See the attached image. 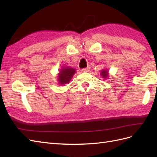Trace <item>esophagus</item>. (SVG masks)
Here are the masks:
<instances>
[{
    "label": "esophagus",
    "instance_id": "1",
    "mask_svg": "<svg viewBox=\"0 0 157 157\" xmlns=\"http://www.w3.org/2000/svg\"><path fill=\"white\" fill-rule=\"evenodd\" d=\"M90 67L89 66H88L86 68H84V69H82V70H81V71L82 72H88V71H89V70H90Z\"/></svg>",
    "mask_w": 157,
    "mask_h": 157
}]
</instances>
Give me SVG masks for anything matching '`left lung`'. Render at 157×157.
Segmentation results:
<instances>
[{"instance_id":"left-lung-1","label":"left lung","mask_w":157,"mask_h":157,"mask_svg":"<svg viewBox=\"0 0 157 157\" xmlns=\"http://www.w3.org/2000/svg\"><path fill=\"white\" fill-rule=\"evenodd\" d=\"M101 74H102V77H104V78H107V77H108V71H106V70H102Z\"/></svg>"}]
</instances>
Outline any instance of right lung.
<instances>
[{
  "label": "right lung",
  "mask_w": 157,
  "mask_h": 157,
  "mask_svg": "<svg viewBox=\"0 0 157 157\" xmlns=\"http://www.w3.org/2000/svg\"><path fill=\"white\" fill-rule=\"evenodd\" d=\"M75 72V70L72 68L66 67L65 69H62L60 71L59 75V81L61 84H67L71 80L73 75Z\"/></svg>",
  "instance_id": "right-lung-1"
}]
</instances>
